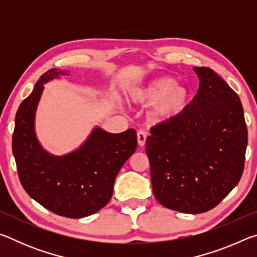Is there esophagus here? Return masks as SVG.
Masks as SVG:
<instances>
[{
	"instance_id": "1",
	"label": "esophagus",
	"mask_w": 257,
	"mask_h": 257,
	"mask_svg": "<svg viewBox=\"0 0 257 257\" xmlns=\"http://www.w3.org/2000/svg\"><path fill=\"white\" fill-rule=\"evenodd\" d=\"M146 138H147V133L144 132V130H139L137 133V141H138V145L139 146H144L146 143Z\"/></svg>"
}]
</instances>
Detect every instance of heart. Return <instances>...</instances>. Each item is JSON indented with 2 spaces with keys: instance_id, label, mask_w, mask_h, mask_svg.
<instances>
[{
  "instance_id": "1",
  "label": "heart",
  "mask_w": 257,
  "mask_h": 257,
  "mask_svg": "<svg viewBox=\"0 0 257 257\" xmlns=\"http://www.w3.org/2000/svg\"><path fill=\"white\" fill-rule=\"evenodd\" d=\"M132 102L142 105L154 104L152 115L158 120H173L186 111L190 101V90L177 84L171 77H158L145 85L132 89Z\"/></svg>"
}]
</instances>
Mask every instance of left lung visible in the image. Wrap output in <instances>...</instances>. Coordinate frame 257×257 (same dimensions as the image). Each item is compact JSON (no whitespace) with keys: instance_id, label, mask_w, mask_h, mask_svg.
<instances>
[{"instance_id":"left-lung-1","label":"left lung","mask_w":257,"mask_h":257,"mask_svg":"<svg viewBox=\"0 0 257 257\" xmlns=\"http://www.w3.org/2000/svg\"><path fill=\"white\" fill-rule=\"evenodd\" d=\"M194 70L193 101L180 116L152 128L145 145L155 198L189 214L212 210L237 186L248 141L237 93L212 69Z\"/></svg>"}]
</instances>
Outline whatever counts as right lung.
Segmentation results:
<instances>
[{"label": "right lung", "instance_id": "right-lung-1", "mask_svg": "<svg viewBox=\"0 0 257 257\" xmlns=\"http://www.w3.org/2000/svg\"><path fill=\"white\" fill-rule=\"evenodd\" d=\"M66 73L60 69L46 71L20 104L12 152L20 182L30 197L55 214L80 219L110 202L116 175L137 149V135L135 129L110 134L96 127L72 153H47L35 134V113L45 82Z\"/></svg>", "mask_w": 257, "mask_h": 257}]
</instances>
